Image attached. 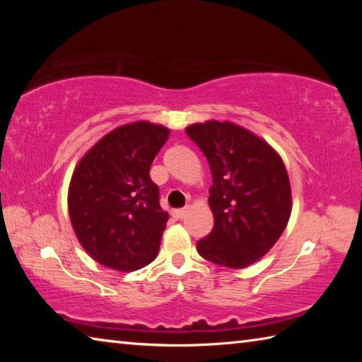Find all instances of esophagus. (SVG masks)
<instances>
[{
    "mask_svg": "<svg viewBox=\"0 0 362 362\" xmlns=\"http://www.w3.org/2000/svg\"><path fill=\"white\" fill-rule=\"evenodd\" d=\"M187 212H188L187 207H183V209H175V211L173 212V217L177 218V220H180V218H183V217L187 216Z\"/></svg>",
    "mask_w": 362,
    "mask_h": 362,
    "instance_id": "esophagus-1",
    "label": "esophagus"
}]
</instances>
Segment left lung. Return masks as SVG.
<instances>
[{
	"label": "left lung",
	"instance_id": "8db88e82",
	"mask_svg": "<svg viewBox=\"0 0 362 362\" xmlns=\"http://www.w3.org/2000/svg\"><path fill=\"white\" fill-rule=\"evenodd\" d=\"M185 131L212 174L214 228L198 241L199 255L228 268L252 265L289 222L292 193L283 159L265 140L231 121L196 122Z\"/></svg>",
	"mask_w": 362,
	"mask_h": 362
}]
</instances>
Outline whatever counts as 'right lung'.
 <instances>
[{
  "label": "right lung",
  "mask_w": 362,
  "mask_h": 362,
  "mask_svg": "<svg viewBox=\"0 0 362 362\" xmlns=\"http://www.w3.org/2000/svg\"><path fill=\"white\" fill-rule=\"evenodd\" d=\"M169 129L148 121L116 127L79 159L69 188L70 222L95 262L136 272L155 260L168 212L150 179Z\"/></svg>",
  "instance_id": "obj_1"
}]
</instances>
